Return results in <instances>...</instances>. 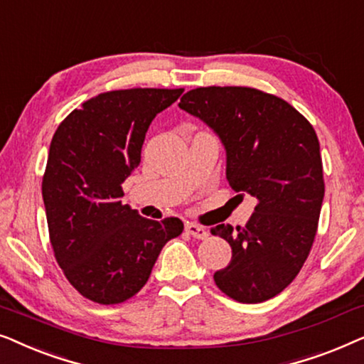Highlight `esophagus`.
<instances>
[{
  "mask_svg": "<svg viewBox=\"0 0 364 364\" xmlns=\"http://www.w3.org/2000/svg\"><path fill=\"white\" fill-rule=\"evenodd\" d=\"M186 232L193 238H198V240H203V238L208 237L207 228L197 225V223H186Z\"/></svg>",
  "mask_w": 364,
  "mask_h": 364,
  "instance_id": "1",
  "label": "esophagus"
}]
</instances>
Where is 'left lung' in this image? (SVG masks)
<instances>
[{"label":"left lung","mask_w":364,"mask_h":364,"mask_svg":"<svg viewBox=\"0 0 364 364\" xmlns=\"http://www.w3.org/2000/svg\"><path fill=\"white\" fill-rule=\"evenodd\" d=\"M178 107L220 139L233 191L257 198L245 227L212 228L232 247L213 280L240 303L270 300L295 280L316 235L325 183L315 129L287 101L252 87H197Z\"/></svg>","instance_id":"8db88e82"}]
</instances>
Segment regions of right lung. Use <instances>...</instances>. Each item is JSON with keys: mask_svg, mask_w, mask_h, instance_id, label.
<instances>
[{"mask_svg": "<svg viewBox=\"0 0 364 364\" xmlns=\"http://www.w3.org/2000/svg\"><path fill=\"white\" fill-rule=\"evenodd\" d=\"M183 89H124L74 109L54 132L43 177L49 238L69 283L101 305L122 303L151 277L176 217L149 220L122 205V183L141 162L154 117Z\"/></svg>", "mask_w": 364, "mask_h": 364, "instance_id": "obj_1", "label": "right lung"}]
</instances>
